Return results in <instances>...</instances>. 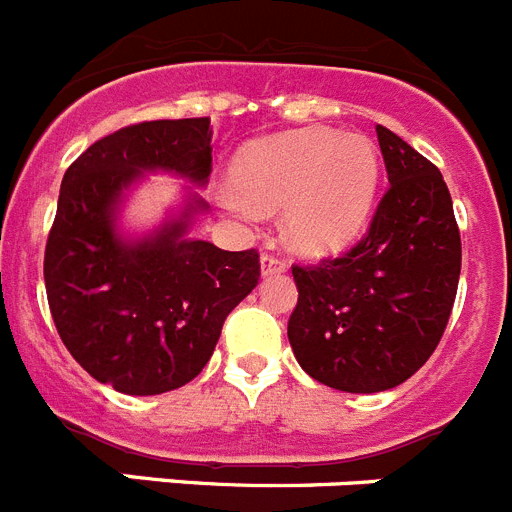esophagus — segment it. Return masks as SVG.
<instances>
[{
  "label": "esophagus",
  "mask_w": 512,
  "mask_h": 512,
  "mask_svg": "<svg viewBox=\"0 0 512 512\" xmlns=\"http://www.w3.org/2000/svg\"><path fill=\"white\" fill-rule=\"evenodd\" d=\"M260 270L262 275H280L285 273V260H280L278 255H270V252H265V255L260 257Z\"/></svg>",
  "instance_id": "1"
}]
</instances>
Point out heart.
Segmentation results:
<instances>
[{"label": "heart", "instance_id": "obj_1", "mask_svg": "<svg viewBox=\"0 0 512 512\" xmlns=\"http://www.w3.org/2000/svg\"><path fill=\"white\" fill-rule=\"evenodd\" d=\"M239 193L222 206L237 219L285 209L283 234L303 255H331L362 234L380 183V155L362 135L324 127L285 132L245 145L232 163Z\"/></svg>", "mask_w": 512, "mask_h": 512}]
</instances>
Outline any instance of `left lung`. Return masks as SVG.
Listing matches in <instances>:
<instances>
[{
  "instance_id": "obj_1",
  "label": "left lung",
  "mask_w": 512,
  "mask_h": 512,
  "mask_svg": "<svg viewBox=\"0 0 512 512\" xmlns=\"http://www.w3.org/2000/svg\"><path fill=\"white\" fill-rule=\"evenodd\" d=\"M388 193L347 255L293 265L288 339L298 365L334 390L382 393L426 365L449 321L462 270L444 176L377 124Z\"/></svg>"
}]
</instances>
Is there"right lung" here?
Returning a JSON list of instances; mask_svg holds the SVG:
<instances>
[{
  "label": "right lung",
  "mask_w": 512,
  "mask_h": 512,
  "mask_svg": "<svg viewBox=\"0 0 512 512\" xmlns=\"http://www.w3.org/2000/svg\"><path fill=\"white\" fill-rule=\"evenodd\" d=\"M211 119H158L101 137L66 170L45 245V290L63 344L124 395L176 390L204 370L224 319L260 280L257 250L227 252L188 229L209 204L188 191L142 237L117 227L145 173L206 186Z\"/></svg>",
  "instance_id": "right-lung-1"
}]
</instances>
